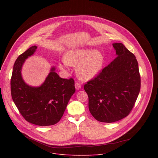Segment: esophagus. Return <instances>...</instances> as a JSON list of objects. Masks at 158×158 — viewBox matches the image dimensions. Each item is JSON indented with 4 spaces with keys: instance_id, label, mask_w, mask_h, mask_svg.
I'll list each match as a JSON object with an SVG mask.
<instances>
[{
    "instance_id": "esophagus-1",
    "label": "esophagus",
    "mask_w": 158,
    "mask_h": 158,
    "mask_svg": "<svg viewBox=\"0 0 158 158\" xmlns=\"http://www.w3.org/2000/svg\"><path fill=\"white\" fill-rule=\"evenodd\" d=\"M75 87H76V89L77 90H79V89H80L81 88V85L79 82H76L75 83Z\"/></svg>"
}]
</instances>
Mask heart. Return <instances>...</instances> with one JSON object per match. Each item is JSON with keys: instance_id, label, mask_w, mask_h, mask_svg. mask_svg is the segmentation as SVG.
I'll return each mask as SVG.
<instances>
[{"instance_id": "1", "label": "heart", "mask_w": 158, "mask_h": 158, "mask_svg": "<svg viewBox=\"0 0 158 158\" xmlns=\"http://www.w3.org/2000/svg\"><path fill=\"white\" fill-rule=\"evenodd\" d=\"M104 64V57L98 51L74 49L67 52L64 56L61 68L67 65L76 66L78 76L83 80L96 77L101 71Z\"/></svg>"}]
</instances>
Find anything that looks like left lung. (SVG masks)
<instances>
[{
	"instance_id": "obj_1",
	"label": "left lung",
	"mask_w": 158,
	"mask_h": 158,
	"mask_svg": "<svg viewBox=\"0 0 158 158\" xmlns=\"http://www.w3.org/2000/svg\"><path fill=\"white\" fill-rule=\"evenodd\" d=\"M112 46L118 56L84 86L91 114L98 121L107 123L129 114L141 88L136 57L121 43Z\"/></svg>"
}]
</instances>
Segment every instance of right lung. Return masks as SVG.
<instances>
[{"label": "right lung", "mask_w": 158, "mask_h": 158, "mask_svg": "<svg viewBox=\"0 0 158 158\" xmlns=\"http://www.w3.org/2000/svg\"><path fill=\"white\" fill-rule=\"evenodd\" d=\"M37 49L34 46L16 59L10 80L11 96L20 114L27 122L40 126L57 123L76 91L74 80L60 78L52 67L44 82L38 87L27 85L21 76L25 60Z\"/></svg>", "instance_id": "add662e5"}]
</instances>
